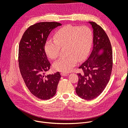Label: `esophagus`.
Returning a JSON list of instances; mask_svg holds the SVG:
<instances>
[{
  "label": "esophagus",
  "mask_w": 128,
  "mask_h": 128,
  "mask_svg": "<svg viewBox=\"0 0 128 128\" xmlns=\"http://www.w3.org/2000/svg\"><path fill=\"white\" fill-rule=\"evenodd\" d=\"M61 74L63 76H68V74H67V73H64V72H61Z\"/></svg>",
  "instance_id": "esophagus-1"
}]
</instances>
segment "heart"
<instances>
[{"instance_id": "obj_1", "label": "heart", "mask_w": 128, "mask_h": 128, "mask_svg": "<svg viewBox=\"0 0 128 128\" xmlns=\"http://www.w3.org/2000/svg\"><path fill=\"white\" fill-rule=\"evenodd\" d=\"M93 40L91 30L87 26L66 25L59 29L54 35V40H46L44 51L52 59H56L61 48H65L67 56L53 64L54 69L66 73L71 71L76 65L86 57Z\"/></svg>"}]
</instances>
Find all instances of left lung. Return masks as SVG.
<instances>
[{"label":"left lung","instance_id":"left-lung-1","mask_svg":"<svg viewBox=\"0 0 128 128\" xmlns=\"http://www.w3.org/2000/svg\"><path fill=\"white\" fill-rule=\"evenodd\" d=\"M93 30V48L89 56L78 68L77 95L86 100H93L105 89L110 78L112 52L109 39L104 30L96 23L88 22Z\"/></svg>","mask_w":128,"mask_h":128}]
</instances>
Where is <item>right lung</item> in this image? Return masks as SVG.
Instances as JSON below:
<instances>
[{"mask_svg": "<svg viewBox=\"0 0 128 128\" xmlns=\"http://www.w3.org/2000/svg\"><path fill=\"white\" fill-rule=\"evenodd\" d=\"M62 24L40 22L30 26L24 32L19 46V66L24 81L35 97L48 100L56 94L61 78L59 72L45 76L50 69L44 44L51 31Z\"/></svg>", "mask_w": 128, "mask_h": 128, "instance_id": "1", "label": "right lung"}]
</instances>
